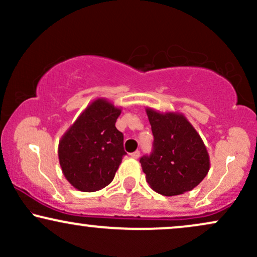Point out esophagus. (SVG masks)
<instances>
[{
	"mask_svg": "<svg viewBox=\"0 0 257 257\" xmlns=\"http://www.w3.org/2000/svg\"><path fill=\"white\" fill-rule=\"evenodd\" d=\"M131 156H132V158L138 159V158H139V156H140V152H139V151H135V152L131 153Z\"/></svg>",
	"mask_w": 257,
	"mask_h": 257,
	"instance_id": "obj_1",
	"label": "esophagus"
}]
</instances>
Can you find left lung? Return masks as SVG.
Listing matches in <instances>:
<instances>
[{
  "label": "left lung",
  "instance_id": "1",
  "mask_svg": "<svg viewBox=\"0 0 257 257\" xmlns=\"http://www.w3.org/2000/svg\"><path fill=\"white\" fill-rule=\"evenodd\" d=\"M151 124L153 152L140 159L150 187L163 196L193 190L210 169V158L200 135L179 112L146 108Z\"/></svg>",
  "mask_w": 257,
  "mask_h": 257
}]
</instances>
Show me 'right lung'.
I'll use <instances>...</instances> for the list:
<instances>
[{"instance_id":"add662e5","label":"right lung","mask_w":257,"mask_h":257,"mask_svg":"<svg viewBox=\"0 0 257 257\" xmlns=\"http://www.w3.org/2000/svg\"><path fill=\"white\" fill-rule=\"evenodd\" d=\"M120 112L107 99H95L59 141L61 170L78 191L95 192L113 180L125 155L123 134L116 128Z\"/></svg>"}]
</instances>
